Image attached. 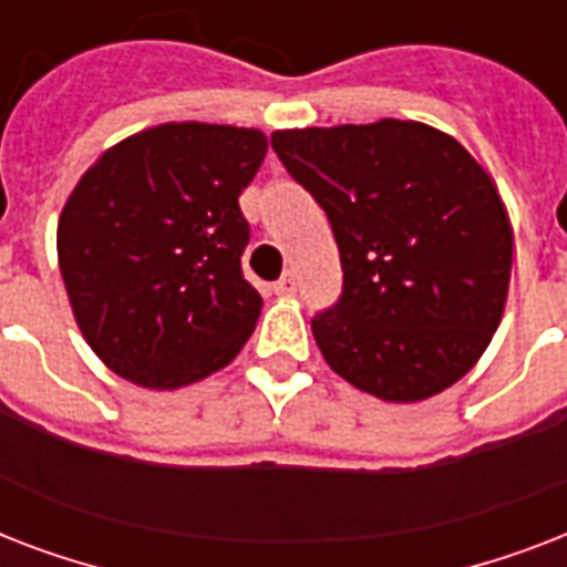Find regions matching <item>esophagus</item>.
<instances>
[{"label": "esophagus", "instance_id": "esophagus-1", "mask_svg": "<svg viewBox=\"0 0 567 567\" xmlns=\"http://www.w3.org/2000/svg\"><path fill=\"white\" fill-rule=\"evenodd\" d=\"M274 291L279 293V297H293V291H297V276L285 274L282 279L274 285Z\"/></svg>", "mask_w": 567, "mask_h": 567}]
</instances>
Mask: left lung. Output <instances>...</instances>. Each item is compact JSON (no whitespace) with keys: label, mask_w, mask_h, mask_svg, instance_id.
<instances>
[{"label":"left lung","mask_w":567,"mask_h":567,"mask_svg":"<svg viewBox=\"0 0 567 567\" xmlns=\"http://www.w3.org/2000/svg\"><path fill=\"white\" fill-rule=\"evenodd\" d=\"M270 144L341 252V300L311 320L329 368L385 403L458 382L509 297L515 231L492 176L417 120L276 128Z\"/></svg>","instance_id":"1"}]
</instances>
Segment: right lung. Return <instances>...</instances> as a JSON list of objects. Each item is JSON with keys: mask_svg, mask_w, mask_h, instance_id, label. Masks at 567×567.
Masks as SVG:
<instances>
[{"mask_svg": "<svg viewBox=\"0 0 567 567\" xmlns=\"http://www.w3.org/2000/svg\"><path fill=\"white\" fill-rule=\"evenodd\" d=\"M265 155L258 128L185 120L123 137L75 182L58 267L75 327L109 371L176 391L247 344L261 297L240 274L238 196Z\"/></svg>", "mask_w": 567, "mask_h": 567, "instance_id": "add662e5", "label": "right lung"}]
</instances>
